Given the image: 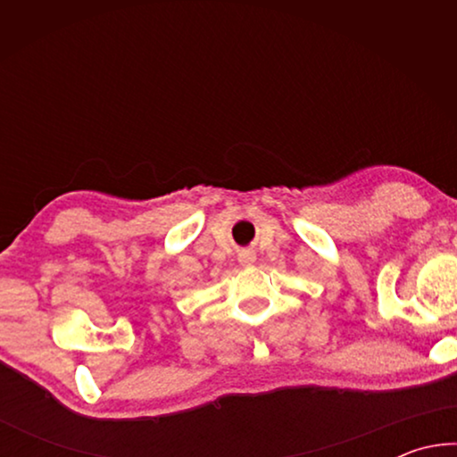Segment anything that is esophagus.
Returning a JSON list of instances; mask_svg holds the SVG:
<instances>
[{
  "mask_svg": "<svg viewBox=\"0 0 457 457\" xmlns=\"http://www.w3.org/2000/svg\"><path fill=\"white\" fill-rule=\"evenodd\" d=\"M242 262H244V264H252V262H253V253H252V252H244V253H242Z\"/></svg>",
  "mask_w": 457,
  "mask_h": 457,
  "instance_id": "obj_1",
  "label": "esophagus"
}]
</instances>
